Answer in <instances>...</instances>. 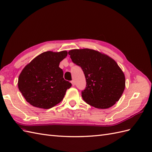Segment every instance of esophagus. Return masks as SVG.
Listing matches in <instances>:
<instances>
[{"mask_svg":"<svg viewBox=\"0 0 152 152\" xmlns=\"http://www.w3.org/2000/svg\"><path fill=\"white\" fill-rule=\"evenodd\" d=\"M71 83H72V85L73 87L75 86V81H74V80L71 81Z\"/></svg>","mask_w":152,"mask_h":152,"instance_id":"obj_1","label":"esophagus"}]
</instances>
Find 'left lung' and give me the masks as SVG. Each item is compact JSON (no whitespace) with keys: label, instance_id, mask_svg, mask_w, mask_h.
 Returning <instances> with one entry per match:
<instances>
[{"label":"left lung","instance_id":"1","mask_svg":"<svg viewBox=\"0 0 152 152\" xmlns=\"http://www.w3.org/2000/svg\"><path fill=\"white\" fill-rule=\"evenodd\" d=\"M69 54L82 69L86 78V88L81 92L85 102L105 109L118 102L125 88V76L114 59L87 48L70 50Z\"/></svg>","mask_w":152,"mask_h":152}]
</instances>
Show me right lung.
<instances>
[{
  "mask_svg": "<svg viewBox=\"0 0 152 152\" xmlns=\"http://www.w3.org/2000/svg\"><path fill=\"white\" fill-rule=\"evenodd\" d=\"M67 50L42 53L27 64L18 76V87L32 106L49 109L60 103L72 84L59 67Z\"/></svg>",
  "mask_w": 152,
  "mask_h": 152,
  "instance_id": "right-lung-1",
  "label": "right lung"
}]
</instances>
